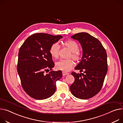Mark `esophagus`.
Returning <instances> with one entry per match:
<instances>
[{
  "instance_id": "obj_1",
  "label": "esophagus",
  "mask_w": 123,
  "mask_h": 123,
  "mask_svg": "<svg viewBox=\"0 0 123 123\" xmlns=\"http://www.w3.org/2000/svg\"><path fill=\"white\" fill-rule=\"evenodd\" d=\"M62 74H63V76H66V75H69V73H66V72H62Z\"/></svg>"
}]
</instances>
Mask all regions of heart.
Here are the masks:
<instances>
[{
    "label": "heart",
    "mask_w": 123,
    "mask_h": 123,
    "mask_svg": "<svg viewBox=\"0 0 123 123\" xmlns=\"http://www.w3.org/2000/svg\"><path fill=\"white\" fill-rule=\"evenodd\" d=\"M64 44L67 47L70 51L71 54H70L69 57H71L75 61H79L81 59V56L79 50V45L74 40L66 41ZM60 50V45L58 43H54L51 45L49 49V53L53 58H56L59 56ZM74 62L71 59H60L56 64V67L57 69L63 71L64 72H68L73 67Z\"/></svg>",
    "instance_id": "obj_1"
}]
</instances>
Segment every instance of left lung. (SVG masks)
Listing matches in <instances>:
<instances>
[{
	"label": "left lung",
	"mask_w": 123,
	"mask_h": 123,
	"mask_svg": "<svg viewBox=\"0 0 123 123\" xmlns=\"http://www.w3.org/2000/svg\"><path fill=\"white\" fill-rule=\"evenodd\" d=\"M71 37L79 41L83 55L75 68L80 73H72L75 81L70 91L78 98L89 99L98 93L103 86L107 72V53L99 40L86 32H79Z\"/></svg>",
	"instance_id": "left-lung-1"
}]
</instances>
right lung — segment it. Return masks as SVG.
Instances as JSON below:
<instances>
[{
    "mask_svg": "<svg viewBox=\"0 0 123 123\" xmlns=\"http://www.w3.org/2000/svg\"><path fill=\"white\" fill-rule=\"evenodd\" d=\"M62 37L37 33L27 38L20 47L17 71L24 90L31 97L43 100L55 93L56 82L62 77V73L52 71L54 63L49 49Z\"/></svg>",
    "mask_w": 123,
    "mask_h": 123,
    "instance_id": "add662e5",
    "label": "right lung"
}]
</instances>
